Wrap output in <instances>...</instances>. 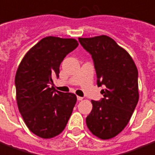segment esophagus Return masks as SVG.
<instances>
[{
    "label": "esophagus",
    "mask_w": 155,
    "mask_h": 155,
    "mask_svg": "<svg viewBox=\"0 0 155 155\" xmlns=\"http://www.w3.org/2000/svg\"><path fill=\"white\" fill-rule=\"evenodd\" d=\"M77 100H78V101H82V100H83V97H79V96H78V97H77Z\"/></svg>",
    "instance_id": "1"
}]
</instances>
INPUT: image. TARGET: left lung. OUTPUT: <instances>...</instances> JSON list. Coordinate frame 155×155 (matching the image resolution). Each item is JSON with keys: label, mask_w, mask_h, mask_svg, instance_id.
<instances>
[{"label": "left lung", "mask_w": 155, "mask_h": 155, "mask_svg": "<svg viewBox=\"0 0 155 155\" xmlns=\"http://www.w3.org/2000/svg\"><path fill=\"white\" fill-rule=\"evenodd\" d=\"M79 42L92 56L97 84L106 88L101 91L103 98L92 100L86 124L93 135L110 139L126 127L138 102L137 68L129 54L107 35L79 38Z\"/></svg>", "instance_id": "1"}]
</instances>
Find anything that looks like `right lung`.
Returning <instances> with one entry per match:
<instances>
[{"label": "right lung", "mask_w": 155, "mask_h": 155, "mask_svg": "<svg viewBox=\"0 0 155 155\" xmlns=\"http://www.w3.org/2000/svg\"><path fill=\"white\" fill-rule=\"evenodd\" d=\"M78 45L75 39L45 37L18 66L15 81L18 107L29 130L40 137L60 134L71 115L76 96L51 85L53 78L58 77L61 62Z\"/></svg>", "instance_id": "add662e5"}]
</instances>
